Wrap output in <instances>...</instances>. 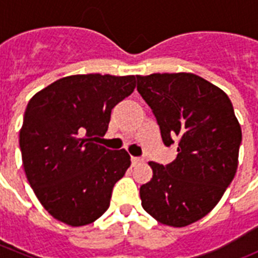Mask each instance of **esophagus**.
I'll list each match as a JSON object with an SVG mask.
<instances>
[{"label": "esophagus", "instance_id": "obj_1", "mask_svg": "<svg viewBox=\"0 0 258 258\" xmlns=\"http://www.w3.org/2000/svg\"><path fill=\"white\" fill-rule=\"evenodd\" d=\"M143 157H137V156H132V164L133 165H137V164H140V163H143Z\"/></svg>", "mask_w": 258, "mask_h": 258}]
</instances>
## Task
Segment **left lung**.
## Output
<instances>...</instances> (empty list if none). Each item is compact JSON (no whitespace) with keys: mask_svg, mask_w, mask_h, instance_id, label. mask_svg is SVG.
Listing matches in <instances>:
<instances>
[{"mask_svg":"<svg viewBox=\"0 0 258 258\" xmlns=\"http://www.w3.org/2000/svg\"><path fill=\"white\" fill-rule=\"evenodd\" d=\"M165 146L178 142L170 164L150 161L152 178L140 188L142 207L163 225L183 227L217 206L238 169L241 129L220 88L194 74L137 76Z\"/></svg>","mask_w":258,"mask_h":258,"instance_id":"1","label":"left lung"}]
</instances>
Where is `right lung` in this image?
<instances>
[{
    "instance_id": "obj_1",
    "label": "right lung",
    "mask_w": 258,
    "mask_h": 258,
    "mask_svg": "<svg viewBox=\"0 0 258 258\" xmlns=\"http://www.w3.org/2000/svg\"><path fill=\"white\" fill-rule=\"evenodd\" d=\"M134 88L136 76L74 75L28 102L19 134L23 166L37 199L55 220L85 226L108 209L131 156L97 141L108 129L113 107Z\"/></svg>"
}]
</instances>
